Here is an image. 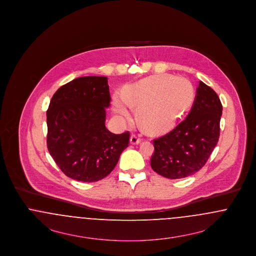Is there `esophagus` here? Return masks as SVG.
Masks as SVG:
<instances>
[{"label":"esophagus","instance_id":"34e87169","mask_svg":"<svg viewBox=\"0 0 256 256\" xmlns=\"http://www.w3.org/2000/svg\"><path fill=\"white\" fill-rule=\"evenodd\" d=\"M141 137H140V135H137V134H132V136H130V143L132 144V145H135V144H139L140 142H141Z\"/></svg>","mask_w":256,"mask_h":256}]
</instances>
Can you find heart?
Returning a JSON list of instances; mask_svg holds the SVG:
<instances>
[{"label": "heart", "mask_w": 256, "mask_h": 256, "mask_svg": "<svg viewBox=\"0 0 256 256\" xmlns=\"http://www.w3.org/2000/svg\"><path fill=\"white\" fill-rule=\"evenodd\" d=\"M195 91L183 76L160 74L126 86L122 98L116 96L113 108L122 117H130V106L146 132L161 134L169 130L193 104Z\"/></svg>", "instance_id": "obj_1"}]
</instances>
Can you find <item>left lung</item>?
Returning a JSON list of instances; mask_svg holds the SVG:
<instances>
[{
	"mask_svg": "<svg viewBox=\"0 0 256 256\" xmlns=\"http://www.w3.org/2000/svg\"><path fill=\"white\" fill-rule=\"evenodd\" d=\"M222 111L216 92L200 82L186 119L169 134L154 140L152 170L170 180L187 178L200 170L219 141Z\"/></svg>",
	"mask_w": 256,
	"mask_h": 256,
	"instance_id": "8db88e82",
	"label": "left lung"
}]
</instances>
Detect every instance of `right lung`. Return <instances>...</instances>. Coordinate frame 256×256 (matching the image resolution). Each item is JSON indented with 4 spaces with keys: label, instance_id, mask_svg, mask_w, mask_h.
Returning a JSON list of instances; mask_svg holds the SVG:
<instances>
[{
    "label": "right lung",
    "instance_id": "right-lung-1",
    "mask_svg": "<svg viewBox=\"0 0 256 256\" xmlns=\"http://www.w3.org/2000/svg\"><path fill=\"white\" fill-rule=\"evenodd\" d=\"M106 76H82L61 86L47 110V146L68 178L94 182L108 176L128 148L130 134L106 128L110 106Z\"/></svg>",
    "mask_w": 256,
    "mask_h": 256
}]
</instances>
